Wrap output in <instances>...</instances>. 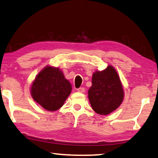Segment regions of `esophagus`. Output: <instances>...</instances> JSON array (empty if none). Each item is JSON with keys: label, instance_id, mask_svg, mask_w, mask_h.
Instances as JSON below:
<instances>
[{"label": "esophagus", "instance_id": "34e87169", "mask_svg": "<svg viewBox=\"0 0 158 158\" xmlns=\"http://www.w3.org/2000/svg\"><path fill=\"white\" fill-rule=\"evenodd\" d=\"M77 91L79 92V93H84L85 88H84V87H80V88L77 89Z\"/></svg>", "mask_w": 158, "mask_h": 158}]
</instances>
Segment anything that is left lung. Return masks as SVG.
<instances>
[{
    "mask_svg": "<svg viewBox=\"0 0 158 158\" xmlns=\"http://www.w3.org/2000/svg\"><path fill=\"white\" fill-rule=\"evenodd\" d=\"M123 89L117 72L111 65L93 75L88 98L93 110L101 115H107L122 103Z\"/></svg>",
    "mask_w": 158,
    "mask_h": 158,
    "instance_id": "8db88e82",
    "label": "left lung"
}]
</instances>
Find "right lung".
<instances>
[{
	"mask_svg": "<svg viewBox=\"0 0 158 158\" xmlns=\"http://www.w3.org/2000/svg\"><path fill=\"white\" fill-rule=\"evenodd\" d=\"M71 89V84L59 68L47 65L35 77L31 87V94L44 109L54 111L64 105Z\"/></svg>",
	"mask_w": 158,
	"mask_h": 158,
	"instance_id": "1",
	"label": "right lung"
}]
</instances>
